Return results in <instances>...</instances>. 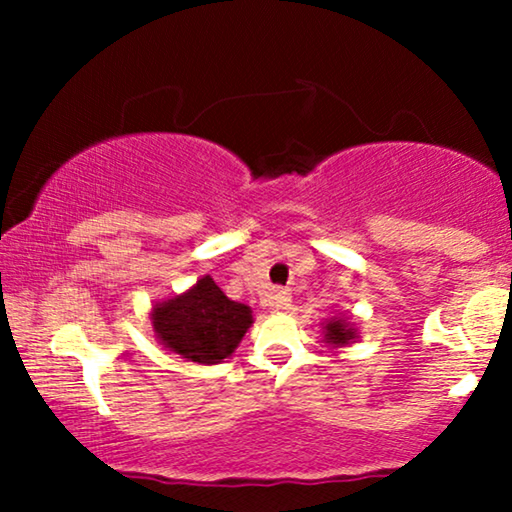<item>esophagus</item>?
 I'll use <instances>...</instances> for the list:
<instances>
[{"label":"esophagus","mask_w":512,"mask_h":512,"mask_svg":"<svg viewBox=\"0 0 512 512\" xmlns=\"http://www.w3.org/2000/svg\"><path fill=\"white\" fill-rule=\"evenodd\" d=\"M265 305L270 310H289L291 307V293L289 291H272L268 298H265Z\"/></svg>","instance_id":"1"}]
</instances>
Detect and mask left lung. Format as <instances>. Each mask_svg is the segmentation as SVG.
Segmentation results:
<instances>
[{
	"instance_id": "left-lung-1",
	"label": "left lung",
	"mask_w": 512,
	"mask_h": 512,
	"mask_svg": "<svg viewBox=\"0 0 512 512\" xmlns=\"http://www.w3.org/2000/svg\"><path fill=\"white\" fill-rule=\"evenodd\" d=\"M349 340H354V328L347 326L342 319H335V321H328L326 324V342L328 345H347Z\"/></svg>"
}]
</instances>
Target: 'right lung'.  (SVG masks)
<instances>
[{"mask_svg": "<svg viewBox=\"0 0 512 512\" xmlns=\"http://www.w3.org/2000/svg\"><path fill=\"white\" fill-rule=\"evenodd\" d=\"M151 319L170 352L186 361L219 363L240 345L251 326V310L230 300L212 277H202L184 296L153 307Z\"/></svg>", "mask_w": 512, "mask_h": 512, "instance_id": "right-lung-1", "label": "right lung"}]
</instances>
